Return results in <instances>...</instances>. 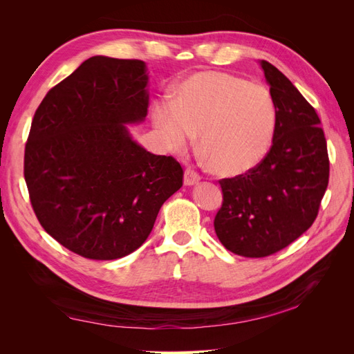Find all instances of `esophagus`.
Listing matches in <instances>:
<instances>
[{"mask_svg": "<svg viewBox=\"0 0 354 354\" xmlns=\"http://www.w3.org/2000/svg\"><path fill=\"white\" fill-rule=\"evenodd\" d=\"M199 180H201L199 173H196L194 168H186V171H185V185L186 186H194L198 183Z\"/></svg>", "mask_w": 354, "mask_h": 354, "instance_id": "esophagus-1", "label": "esophagus"}]
</instances>
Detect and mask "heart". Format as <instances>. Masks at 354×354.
<instances>
[{
    "label": "heart",
    "instance_id": "1",
    "mask_svg": "<svg viewBox=\"0 0 354 354\" xmlns=\"http://www.w3.org/2000/svg\"><path fill=\"white\" fill-rule=\"evenodd\" d=\"M167 145L185 152L199 136L208 167L221 176H239L259 165L276 131V106L260 85L223 72H199L174 91V111L155 116Z\"/></svg>",
    "mask_w": 354,
    "mask_h": 354
}]
</instances>
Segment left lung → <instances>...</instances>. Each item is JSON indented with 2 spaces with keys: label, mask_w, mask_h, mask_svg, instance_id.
I'll list each match as a JSON object with an SVG mask.
<instances>
[{
  "label": "left lung",
  "mask_w": 354,
  "mask_h": 354,
  "mask_svg": "<svg viewBox=\"0 0 354 354\" xmlns=\"http://www.w3.org/2000/svg\"><path fill=\"white\" fill-rule=\"evenodd\" d=\"M277 121L270 151L252 169L221 178L218 241L233 254L261 259L281 251L315 223L329 181L326 138L303 94L261 60Z\"/></svg>",
  "instance_id": "obj_1"
}]
</instances>
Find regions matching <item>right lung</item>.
<instances>
[{
  "label": "right lung",
  "mask_w": 354,
  "mask_h": 354,
  "mask_svg": "<svg viewBox=\"0 0 354 354\" xmlns=\"http://www.w3.org/2000/svg\"><path fill=\"white\" fill-rule=\"evenodd\" d=\"M146 65L94 56L55 85L32 120L24 174L44 230L90 260H116L151 234L183 186L173 156L147 152L124 124L147 115Z\"/></svg>",
  "instance_id": "1"
}]
</instances>
